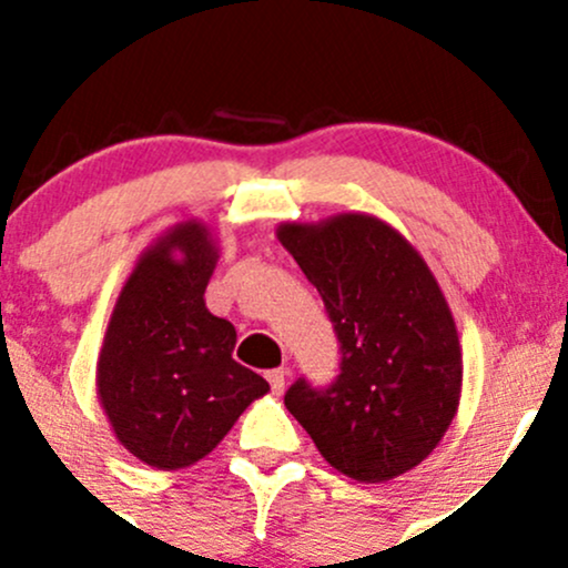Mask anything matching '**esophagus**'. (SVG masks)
<instances>
[{
	"instance_id": "obj_1",
	"label": "esophagus",
	"mask_w": 568,
	"mask_h": 568,
	"mask_svg": "<svg viewBox=\"0 0 568 568\" xmlns=\"http://www.w3.org/2000/svg\"><path fill=\"white\" fill-rule=\"evenodd\" d=\"M285 375H288V372H285V369H272V372H266V379H270L272 390H274V394H277V396L285 390Z\"/></svg>"
}]
</instances>
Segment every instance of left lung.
<instances>
[{
  "instance_id": "left-lung-1",
  "label": "left lung",
  "mask_w": 568,
  "mask_h": 568,
  "mask_svg": "<svg viewBox=\"0 0 568 568\" xmlns=\"http://www.w3.org/2000/svg\"><path fill=\"white\" fill-rule=\"evenodd\" d=\"M277 240L321 294L342 351L334 383L298 377L285 407L342 475L388 483L415 469L450 428L464 379L456 321L432 270L366 213L280 223Z\"/></svg>"
}]
</instances>
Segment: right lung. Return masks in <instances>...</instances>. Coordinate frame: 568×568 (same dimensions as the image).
I'll return each instance as SVG.
<instances>
[{"label": "right lung", "instance_id": "obj_1", "mask_svg": "<svg viewBox=\"0 0 568 568\" xmlns=\"http://www.w3.org/2000/svg\"><path fill=\"white\" fill-rule=\"evenodd\" d=\"M217 245L183 221L136 258L97 361V396L115 439L153 469L215 450L270 383L232 358L236 332L204 304Z\"/></svg>", "mask_w": 568, "mask_h": 568}]
</instances>
